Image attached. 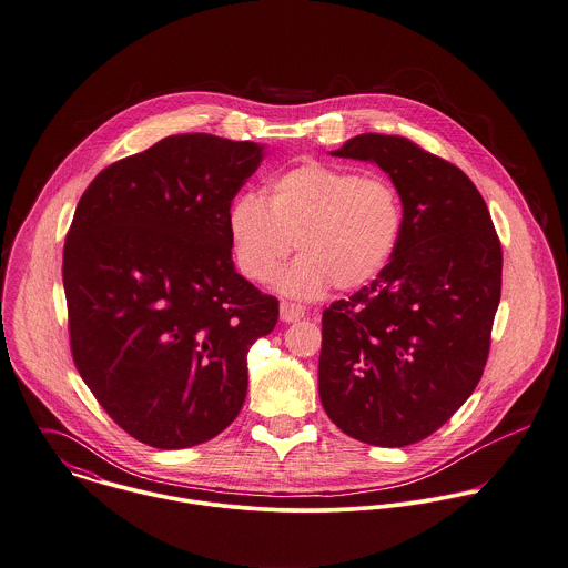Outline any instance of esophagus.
Returning a JSON list of instances; mask_svg holds the SVG:
<instances>
[{
    "mask_svg": "<svg viewBox=\"0 0 568 568\" xmlns=\"http://www.w3.org/2000/svg\"><path fill=\"white\" fill-rule=\"evenodd\" d=\"M305 318V307L296 303H281V321L283 323H296Z\"/></svg>",
    "mask_w": 568,
    "mask_h": 568,
    "instance_id": "esophagus-1",
    "label": "esophagus"
}]
</instances>
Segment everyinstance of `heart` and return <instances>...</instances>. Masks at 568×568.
<instances>
[{
	"instance_id": "heart-1",
	"label": "heart",
	"mask_w": 568,
	"mask_h": 568,
	"mask_svg": "<svg viewBox=\"0 0 568 568\" xmlns=\"http://www.w3.org/2000/svg\"><path fill=\"white\" fill-rule=\"evenodd\" d=\"M402 220V200L388 178L305 160L278 173L265 200L239 195L227 232L236 267L256 283L272 281L298 245L303 256L278 287L310 298L332 283L341 290L371 283L395 252Z\"/></svg>"
}]
</instances>
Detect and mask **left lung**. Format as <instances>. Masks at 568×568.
<instances>
[{"label":"left lung","instance_id":"8db88e82","mask_svg":"<svg viewBox=\"0 0 568 568\" xmlns=\"http://www.w3.org/2000/svg\"><path fill=\"white\" fill-rule=\"evenodd\" d=\"M332 155L388 173L404 220L377 278L323 314L318 393L344 435L404 448L439 430L483 375L503 250L471 180L408 138L362 133Z\"/></svg>","mask_w":568,"mask_h":568}]
</instances>
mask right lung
<instances>
[{
    "label": "right lung",
    "instance_id": "add662e5",
    "mask_svg": "<svg viewBox=\"0 0 568 568\" xmlns=\"http://www.w3.org/2000/svg\"><path fill=\"white\" fill-rule=\"evenodd\" d=\"M263 144L180 133L103 169L63 247L74 364L133 439L182 450L217 437L247 390V351L278 301L232 261L227 213Z\"/></svg>",
    "mask_w": 568,
    "mask_h": 568
}]
</instances>
